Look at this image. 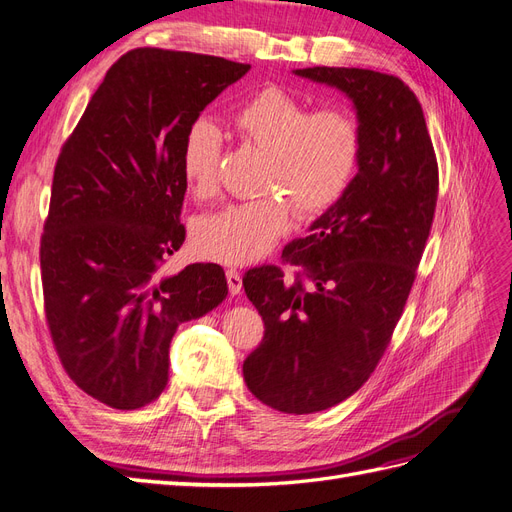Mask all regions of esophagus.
<instances>
[{"label": "esophagus", "instance_id": "34e87169", "mask_svg": "<svg viewBox=\"0 0 512 512\" xmlns=\"http://www.w3.org/2000/svg\"><path fill=\"white\" fill-rule=\"evenodd\" d=\"M226 282H228V290L230 294H239L241 288H243V282H241V273L237 269H226Z\"/></svg>", "mask_w": 512, "mask_h": 512}]
</instances>
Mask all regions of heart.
<instances>
[{
    "label": "heart",
    "instance_id": "heart-1",
    "mask_svg": "<svg viewBox=\"0 0 512 512\" xmlns=\"http://www.w3.org/2000/svg\"><path fill=\"white\" fill-rule=\"evenodd\" d=\"M241 141L267 151L260 188L267 192L200 218L196 250L224 265L265 258L292 226V206L305 222L318 220L346 196L363 153V128L350 106L307 102L284 89L267 87L243 100L230 115ZM222 130L209 117L188 123L179 145L181 177L194 196L218 188ZM285 196L282 197L281 194Z\"/></svg>",
    "mask_w": 512,
    "mask_h": 512
}]
</instances>
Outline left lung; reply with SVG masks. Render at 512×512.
Instances as JSON below:
<instances>
[{"mask_svg": "<svg viewBox=\"0 0 512 512\" xmlns=\"http://www.w3.org/2000/svg\"><path fill=\"white\" fill-rule=\"evenodd\" d=\"M299 76L342 89L363 128L359 173L312 235L282 252L294 265L243 275L265 335L243 361L256 399L286 414L327 410L374 374L404 314L438 203V160L414 91L393 74L314 66Z\"/></svg>", "mask_w": 512, "mask_h": 512, "instance_id": "1", "label": "left lung"}]
</instances>
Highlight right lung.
<instances>
[{"instance_id": "right-lung-1", "label": "right lung", "mask_w": 512, "mask_h": 512, "mask_svg": "<svg viewBox=\"0 0 512 512\" xmlns=\"http://www.w3.org/2000/svg\"><path fill=\"white\" fill-rule=\"evenodd\" d=\"M247 70L215 55L132 49L61 145L40 239L44 316L70 380L106 406L156 399L179 324L228 294L213 262L160 271L185 241L181 136Z\"/></svg>"}]
</instances>
